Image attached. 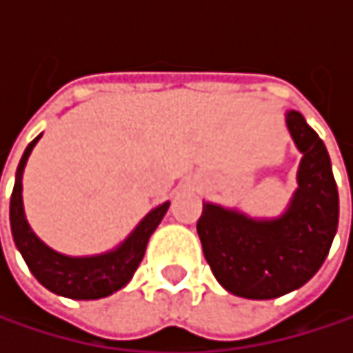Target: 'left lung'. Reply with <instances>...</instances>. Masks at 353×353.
<instances>
[{"mask_svg":"<svg viewBox=\"0 0 353 353\" xmlns=\"http://www.w3.org/2000/svg\"><path fill=\"white\" fill-rule=\"evenodd\" d=\"M286 126L303 153L299 188L278 219H251L204 202L198 237L221 286L237 296L268 301L307 284L323 265L339 221V196L329 153L301 112Z\"/></svg>","mask_w":353,"mask_h":353,"instance_id":"1","label":"left lung"}]
</instances>
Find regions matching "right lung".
<instances>
[{"mask_svg": "<svg viewBox=\"0 0 353 353\" xmlns=\"http://www.w3.org/2000/svg\"><path fill=\"white\" fill-rule=\"evenodd\" d=\"M40 137L42 134H38L26 147L16 172V183L10 200V225L14 243L20 249L36 280L50 292L75 301H96L110 296L112 292L120 290L130 282L132 274L143 261L149 237L165 216L170 202H163L161 206L153 208L139 223V227L112 251L90 257H71L50 249L30 229L22 204V174Z\"/></svg>", "mask_w": 353, "mask_h": 353, "instance_id": "obj_1", "label": "right lung"}]
</instances>
